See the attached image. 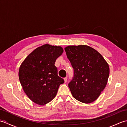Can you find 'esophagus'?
I'll return each mask as SVG.
<instances>
[{"label": "esophagus", "instance_id": "esophagus-1", "mask_svg": "<svg viewBox=\"0 0 127 127\" xmlns=\"http://www.w3.org/2000/svg\"><path fill=\"white\" fill-rule=\"evenodd\" d=\"M67 79H67V77H65V78H64V82H65V83H66V82H67Z\"/></svg>", "mask_w": 127, "mask_h": 127}]
</instances>
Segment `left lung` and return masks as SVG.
Wrapping results in <instances>:
<instances>
[{"label":"left lung","mask_w":127,"mask_h":127,"mask_svg":"<svg viewBox=\"0 0 127 127\" xmlns=\"http://www.w3.org/2000/svg\"><path fill=\"white\" fill-rule=\"evenodd\" d=\"M64 49L74 70V77L68 85L72 95L83 103H91L106 87L109 64L100 53L89 46L70 45Z\"/></svg>","instance_id":"1"}]
</instances>
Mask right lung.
<instances>
[{
	"label": "right lung",
	"instance_id": "add662e5",
	"mask_svg": "<svg viewBox=\"0 0 127 127\" xmlns=\"http://www.w3.org/2000/svg\"><path fill=\"white\" fill-rule=\"evenodd\" d=\"M63 52L61 46L45 44L35 49L21 63L19 80L25 93L34 103L45 105L50 102L64 83L55 65Z\"/></svg>",
	"mask_w": 127,
	"mask_h": 127
}]
</instances>
